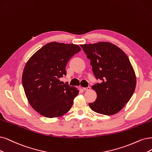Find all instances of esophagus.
<instances>
[{
  "mask_svg": "<svg viewBox=\"0 0 152 152\" xmlns=\"http://www.w3.org/2000/svg\"><path fill=\"white\" fill-rule=\"evenodd\" d=\"M91 89V87L90 86H88V87H86V88H83V89L85 91H89V89Z\"/></svg>",
  "mask_w": 152,
  "mask_h": 152,
  "instance_id": "obj_1",
  "label": "esophagus"
}]
</instances>
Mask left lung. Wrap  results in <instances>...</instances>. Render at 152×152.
<instances>
[{
    "label": "left lung",
    "mask_w": 152,
    "mask_h": 152,
    "mask_svg": "<svg viewBox=\"0 0 152 152\" xmlns=\"http://www.w3.org/2000/svg\"><path fill=\"white\" fill-rule=\"evenodd\" d=\"M90 59L95 77L102 81L92 86L96 99L89 103L98 113L112 115L119 112L129 102L137 84L135 73L128 56L110 42L82 44Z\"/></svg>",
    "instance_id": "obj_1"
}]
</instances>
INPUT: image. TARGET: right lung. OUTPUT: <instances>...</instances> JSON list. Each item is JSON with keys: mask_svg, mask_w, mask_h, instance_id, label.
I'll use <instances>...</instances> for the list:
<instances>
[{"mask_svg": "<svg viewBox=\"0 0 152 152\" xmlns=\"http://www.w3.org/2000/svg\"><path fill=\"white\" fill-rule=\"evenodd\" d=\"M79 46L56 42L44 45L27 62L22 77L26 96L32 107L47 118L59 117L71 108L79 90L59 79Z\"/></svg>", "mask_w": 152, "mask_h": 152, "instance_id": "right-lung-1", "label": "right lung"}]
</instances>
